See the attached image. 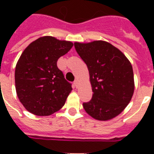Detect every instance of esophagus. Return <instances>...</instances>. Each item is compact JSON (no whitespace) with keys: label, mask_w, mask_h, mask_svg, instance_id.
Listing matches in <instances>:
<instances>
[{"label":"esophagus","mask_w":154,"mask_h":154,"mask_svg":"<svg viewBox=\"0 0 154 154\" xmlns=\"http://www.w3.org/2000/svg\"><path fill=\"white\" fill-rule=\"evenodd\" d=\"M74 85H75V87H77L78 86V85H79V81L77 79H75L74 81Z\"/></svg>","instance_id":"1"}]
</instances>
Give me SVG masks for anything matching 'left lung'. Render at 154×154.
Instances as JSON below:
<instances>
[{
	"label": "left lung",
	"mask_w": 154,
	"mask_h": 154,
	"mask_svg": "<svg viewBox=\"0 0 154 154\" xmlns=\"http://www.w3.org/2000/svg\"><path fill=\"white\" fill-rule=\"evenodd\" d=\"M75 48L89 69L92 97L83 103L85 112L98 120H108L122 112L134 91L133 68L118 48L103 41L82 44Z\"/></svg>",
	"instance_id": "obj_1"
}]
</instances>
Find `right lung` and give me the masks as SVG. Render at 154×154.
I'll return each instance as SVG.
<instances>
[{"instance_id": "add662e5", "label": "right lung", "mask_w": 154, "mask_h": 154, "mask_svg": "<svg viewBox=\"0 0 154 154\" xmlns=\"http://www.w3.org/2000/svg\"><path fill=\"white\" fill-rule=\"evenodd\" d=\"M71 42L39 38L24 49L15 68L19 100L28 112L49 116L60 109L72 90L57 61L72 48Z\"/></svg>"}]
</instances>
